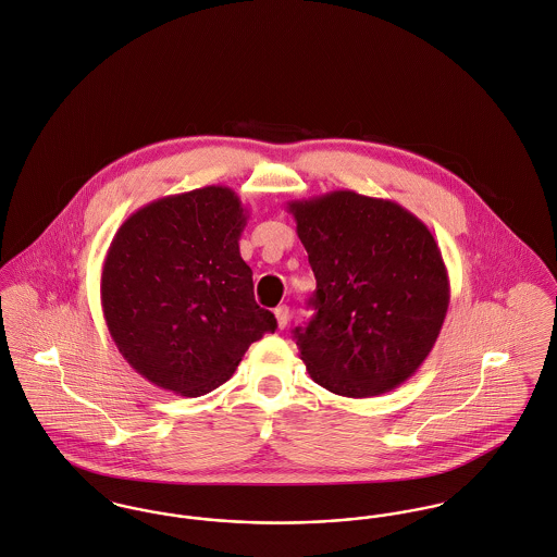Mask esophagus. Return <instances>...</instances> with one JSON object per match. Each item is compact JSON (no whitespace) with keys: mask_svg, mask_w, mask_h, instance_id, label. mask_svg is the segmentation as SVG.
I'll return each mask as SVG.
<instances>
[{"mask_svg":"<svg viewBox=\"0 0 557 557\" xmlns=\"http://www.w3.org/2000/svg\"><path fill=\"white\" fill-rule=\"evenodd\" d=\"M274 317H276V325H278V330H285V327H287V323H289V319H292L289 306H278V308L274 310Z\"/></svg>","mask_w":557,"mask_h":557,"instance_id":"34e87169","label":"esophagus"}]
</instances>
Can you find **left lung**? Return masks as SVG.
<instances>
[{"label": "left lung", "instance_id": "left-lung-1", "mask_svg": "<svg viewBox=\"0 0 557 557\" xmlns=\"http://www.w3.org/2000/svg\"><path fill=\"white\" fill-rule=\"evenodd\" d=\"M287 210L317 278L296 345L310 379L345 398L392 392L432 351L449 274L428 225L400 203L349 189Z\"/></svg>", "mask_w": 557, "mask_h": 557}]
</instances>
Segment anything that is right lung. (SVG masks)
<instances>
[{
    "instance_id": "1",
    "label": "right lung",
    "mask_w": 557,
    "mask_h": 557,
    "mask_svg": "<svg viewBox=\"0 0 557 557\" xmlns=\"http://www.w3.org/2000/svg\"><path fill=\"white\" fill-rule=\"evenodd\" d=\"M247 210L210 185L138 208L101 268V310L127 363L152 385L198 398L223 385L251 343L276 330L240 257Z\"/></svg>"
}]
</instances>
